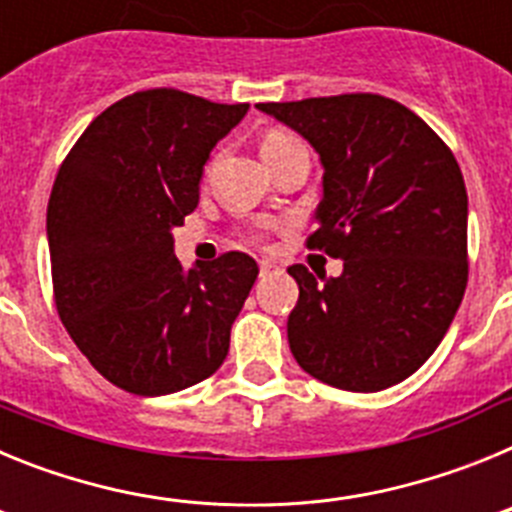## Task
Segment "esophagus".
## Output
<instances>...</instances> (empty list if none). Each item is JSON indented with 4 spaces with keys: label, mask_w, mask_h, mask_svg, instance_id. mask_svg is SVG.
Wrapping results in <instances>:
<instances>
[{
    "label": "esophagus",
    "mask_w": 512,
    "mask_h": 512,
    "mask_svg": "<svg viewBox=\"0 0 512 512\" xmlns=\"http://www.w3.org/2000/svg\"><path fill=\"white\" fill-rule=\"evenodd\" d=\"M261 277H266V274H269L271 269H274V264H271V261H261Z\"/></svg>",
    "instance_id": "obj_1"
}]
</instances>
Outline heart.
Instances as JSON below:
<instances>
[{
    "label": "heart",
    "instance_id": "heart-1",
    "mask_svg": "<svg viewBox=\"0 0 512 512\" xmlns=\"http://www.w3.org/2000/svg\"><path fill=\"white\" fill-rule=\"evenodd\" d=\"M295 138H289V135L284 133H269L264 138V143H261V153H269V151H277V148L287 146V143H292Z\"/></svg>",
    "mask_w": 512,
    "mask_h": 512
}]
</instances>
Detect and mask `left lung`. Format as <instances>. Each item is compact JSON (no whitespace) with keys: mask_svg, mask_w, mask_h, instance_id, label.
Listing matches in <instances>:
<instances>
[{"mask_svg":"<svg viewBox=\"0 0 512 512\" xmlns=\"http://www.w3.org/2000/svg\"><path fill=\"white\" fill-rule=\"evenodd\" d=\"M315 148L318 230L307 246L341 277L289 266L300 300L292 356L348 392L408 379L443 341L467 289V187L454 153L415 112L379 94L256 104Z\"/></svg>","mask_w":512,"mask_h":512,"instance_id":"1","label":"left lung"}]
</instances>
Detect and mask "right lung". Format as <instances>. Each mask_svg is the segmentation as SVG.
<instances>
[{
  "mask_svg": "<svg viewBox=\"0 0 512 512\" xmlns=\"http://www.w3.org/2000/svg\"><path fill=\"white\" fill-rule=\"evenodd\" d=\"M246 112L176 89L135 92L94 117L58 169L48 202L58 315L120 390H187L228 356L259 266L230 251L184 269L171 230L194 212L212 148Z\"/></svg>",
  "mask_w": 512,
  "mask_h": 512,
  "instance_id": "right-lung-1",
  "label": "right lung"
}]
</instances>
